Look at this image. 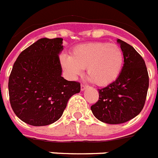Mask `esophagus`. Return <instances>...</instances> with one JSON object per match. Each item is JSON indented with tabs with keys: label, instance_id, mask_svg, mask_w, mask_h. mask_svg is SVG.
I'll use <instances>...</instances> for the list:
<instances>
[{
	"label": "esophagus",
	"instance_id": "1",
	"mask_svg": "<svg viewBox=\"0 0 158 158\" xmlns=\"http://www.w3.org/2000/svg\"><path fill=\"white\" fill-rule=\"evenodd\" d=\"M86 88H88V86L82 84L81 85V91H84Z\"/></svg>",
	"mask_w": 158,
	"mask_h": 158
}]
</instances>
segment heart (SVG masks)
<instances>
[{
    "mask_svg": "<svg viewBox=\"0 0 158 158\" xmlns=\"http://www.w3.org/2000/svg\"><path fill=\"white\" fill-rule=\"evenodd\" d=\"M60 63L70 77H77L85 69L87 76L94 84L106 86L119 77L124 54L118 44L90 42L74 47L70 56L62 55Z\"/></svg>",
    "mask_w": 158,
    "mask_h": 158,
    "instance_id": "1",
    "label": "heart"
}]
</instances>
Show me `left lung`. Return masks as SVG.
Masks as SVG:
<instances>
[{
    "instance_id": "1",
    "label": "left lung",
    "mask_w": 158,
    "mask_h": 158,
    "mask_svg": "<svg viewBox=\"0 0 158 158\" xmlns=\"http://www.w3.org/2000/svg\"><path fill=\"white\" fill-rule=\"evenodd\" d=\"M124 54L121 73L114 82L98 89L99 100L91 106L93 114L107 124L125 123L141 113L149 88L145 60L133 46L118 39Z\"/></svg>"
}]
</instances>
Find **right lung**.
Instances as JSON below:
<instances>
[{
    "label": "right lung",
    "instance_id": "1",
    "mask_svg": "<svg viewBox=\"0 0 158 158\" xmlns=\"http://www.w3.org/2000/svg\"><path fill=\"white\" fill-rule=\"evenodd\" d=\"M62 38H41L20 53L9 79L10 105L22 121L44 126L62 116L81 84L61 77Z\"/></svg>",
    "mask_w": 158,
    "mask_h": 158
}]
</instances>
